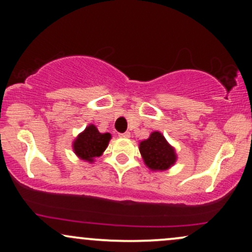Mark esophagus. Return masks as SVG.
<instances>
[{
    "instance_id": "34e87169",
    "label": "esophagus",
    "mask_w": 252,
    "mask_h": 252,
    "mask_svg": "<svg viewBox=\"0 0 252 252\" xmlns=\"http://www.w3.org/2000/svg\"><path fill=\"white\" fill-rule=\"evenodd\" d=\"M120 137H122V138H129V137H130V132H129V131L122 132V134H120Z\"/></svg>"
}]
</instances>
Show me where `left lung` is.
I'll return each mask as SVG.
<instances>
[{
  "label": "left lung",
  "mask_w": 252,
  "mask_h": 252,
  "mask_svg": "<svg viewBox=\"0 0 252 252\" xmlns=\"http://www.w3.org/2000/svg\"><path fill=\"white\" fill-rule=\"evenodd\" d=\"M140 153L144 163L152 170H166L176 161L174 148L158 131H153L147 140L140 143Z\"/></svg>",
  "instance_id": "8db88e82"
}]
</instances>
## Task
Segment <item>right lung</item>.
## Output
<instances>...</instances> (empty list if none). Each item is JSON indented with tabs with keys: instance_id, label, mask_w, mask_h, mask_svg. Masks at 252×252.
Segmentation results:
<instances>
[{
	"instance_id": "right-lung-1",
	"label": "right lung",
	"mask_w": 252,
	"mask_h": 252,
	"mask_svg": "<svg viewBox=\"0 0 252 252\" xmlns=\"http://www.w3.org/2000/svg\"><path fill=\"white\" fill-rule=\"evenodd\" d=\"M110 138L111 135L109 132L102 134L94 124H90L82 134L78 135L72 147L78 158L89 162H94V158L102 155L106 149Z\"/></svg>"
}]
</instances>
